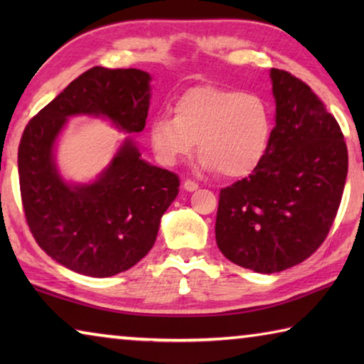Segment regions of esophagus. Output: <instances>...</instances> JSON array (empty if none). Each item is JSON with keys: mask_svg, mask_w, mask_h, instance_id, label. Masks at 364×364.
<instances>
[{"mask_svg": "<svg viewBox=\"0 0 364 364\" xmlns=\"http://www.w3.org/2000/svg\"><path fill=\"white\" fill-rule=\"evenodd\" d=\"M183 188L186 189V191H189V193H193V191L199 189V184L194 183V181H191V180H186V181L183 183Z\"/></svg>", "mask_w": 364, "mask_h": 364, "instance_id": "obj_1", "label": "esophagus"}]
</instances>
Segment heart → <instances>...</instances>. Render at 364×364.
<instances>
[{"mask_svg": "<svg viewBox=\"0 0 364 364\" xmlns=\"http://www.w3.org/2000/svg\"><path fill=\"white\" fill-rule=\"evenodd\" d=\"M271 112L254 93L196 86L178 97L173 117L151 122L149 141L160 164L173 167L197 151L200 167L228 180L249 176L267 152Z\"/></svg>", "mask_w": 364, "mask_h": 364, "instance_id": "heart-1", "label": "heart"}]
</instances>
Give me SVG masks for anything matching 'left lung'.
<instances>
[{"mask_svg":"<svg viewBox=\"0 0 364 364\" xmlns=\"http://www.w3.org/2000/svg\"><path fill=\"white\" fill-rule=\"evenodd\" d=\"M276 125L247 178L220 191L217 245L228 260L278 273L306 260L328 236L348 171L337 120L311 88L271 69Z\"/></svg>","mask_w":364,"mask_h":364,"instance_id":"left-lung-1","label":"left lung"}]
</instances>
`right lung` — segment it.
Listing matches in <instances>:
<instances>
[{"mask_svg": "<svg viewBox=\"0 0 364 364\" xmlns=\"http://www.w3.org/2000/svg\"><path fill=\"white\" fill-rule=\"evenodd\" d=\"M149 101L147 72L93 67L23 130L17 167L28 228L53 260L75 273L109 278L146 257L180 180L146 162L128 136L96 180L67 181L56 164L58 139L77 115L102 117L128 134L143 132Z\"/></svg>", "mask_w": 364, "mask_h": 364, "instance_id": "obj_1", "label": "right lung"}]
</instances>
